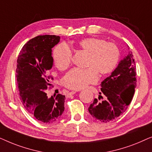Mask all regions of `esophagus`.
I'll use <instances>...</instances> for the list:
<instances>
[{
	"instance_id": "esophagus-1",
	"label": "esophagus",
	"mask_w": 152,
	"mask_h": 152,
	"mask_svg": "<svg viewBox=\"0 0 152 152\" xmlns=\"http://www.w3.org/2000/svg\"><path fill=\"white\" fill-rule=\"evenodd\" d=\"M77 93V91H70V92L69 93H68V95H74V94H75V93Z\"/></svg>"
}]
</instances>
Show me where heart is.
<instances>
[{
	"label": "heart",
	"instance_id": "1",
	"mask_svg": "<svg viewBox=\"0 0 152 152\" xmlns=\"http://www.w3.org/2000/svg\"><path fill=\"white\" fill-rule=\"evenodd\" d=\"M79 48L88 53L85 69L73 68L64 76L65 86L74 90H80L91 83L97 81V72L101 75L109 74L115 69L119 61L120 51L117 45L102 39L86 38L78 43ZM71 50L67 45L61 43L55 48L53 59L60 70H66L72 61Z\"/></svg>",
	"mask_w": 152,
	"mask_h": 152
}]
</instances>
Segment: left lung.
I'll return each instance as SVG.
<instances>
[{"label":"left lung","mask_w":152,"mask_h":152,"mask_svg":"<svg viewBox=\"0 0 152 152\" xmlns=\"http://www.w3.org/2000/svg\"><path fill=\"white\" fill-rule=\"evenodd\" d=\"M136 68L132 51L119 62L111 75L101 83V93L88 108L93 118L109 122L126 111L132 100L136 84ZM105 95V99L99 101Z\"/></svg>","instance_id":"left-lung-1"}]
</instances>
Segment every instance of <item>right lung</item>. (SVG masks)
<instances>
[{"label":"right lung","instance_id":"1","mask_svg":"<svg viewBox=\"0 0 152 152\" xmlns=\"http://www.w3.org/2000/svg\"><path fill=\"white\" fill-rule=\"evenodd\" d=\"M59 41L56 35L37 36L24 45L17 59L16 77L23 104L43 123L57 122L64 111V95L48 97L45 93L52 86L48 75L53 66L52 48Z\"/></svg>","mask_w":152,"mask_h":152}]
</instances>
